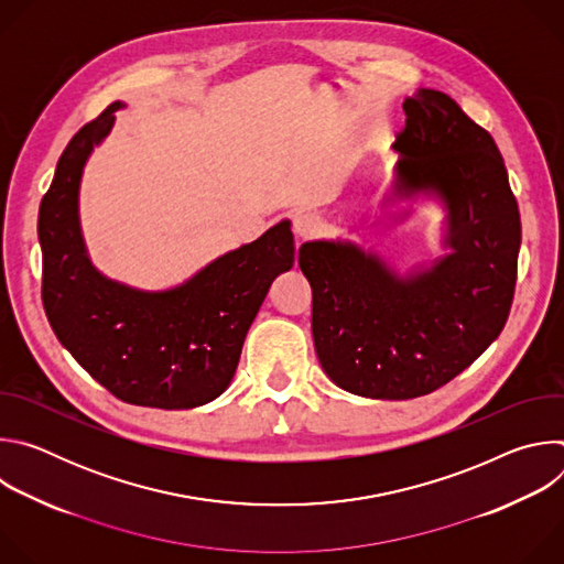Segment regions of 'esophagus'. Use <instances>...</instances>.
Returning a JSON list of instances; mask_svg holds the SVG:
<instances>
[{"instance_id":"34e87169","label":"esophagus","mask_w":564,"mask_h":564,"mask_svg":"<svg viewBox=\"0 0 564 564\" xmlns=\"http://www.w3.org/2000/svg\"><path fill=\"white\" fill-rule=\"evenodd\" d=\"M318 229H321L318 216L307 214V212H301V214L294 216V236H296L299 240H307V238L316 236Z\"/></svg>"}]
</instances>
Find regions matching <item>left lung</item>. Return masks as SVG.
Instances as JSON below:
<instances>
[{"mask_svg":"<svg viewBox=\"0 0 564 564\" xmlns=\"http://www.w3.org/2000/svg\"><path fill=\"white\" fill-rule=\"evenodd\" d=\"M404 113L381 205L440 198L451 252L401 276L350 240L299 248L321 368L370 399L422 397L468 368L502 333L518 276L520 212L491 133L435 89L406 98Z\"/></svg>","mask_w":564,"mask_h":564,"instance_id":"8db88e82","label":"left lung"}]
</instances>
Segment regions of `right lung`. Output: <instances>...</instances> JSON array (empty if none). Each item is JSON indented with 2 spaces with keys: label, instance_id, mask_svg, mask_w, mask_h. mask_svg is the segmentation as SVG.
Wrapping results in <instances>:
<instances>
[{
  "label": "right lung",
  "instance_id": "right-lung-1",
  "mask_svg": "<svg viewBox=\"0 0 564 564\" xmlns=\"http://www.w3.org/2000/svg\"><path fill=\"white\" fill-rule=\"evenodd\" d=\"M122 107L109 105L57 160L37 218L42 301L59 344L111 394L135 406L196 409L229 386L272 281L294 263V236L281 220L172 290L107 279L87 254L77 196L94 147Z\"/></svg>",
  "mask_w": 564,
  "mask_h": 564
}]
</instances>
